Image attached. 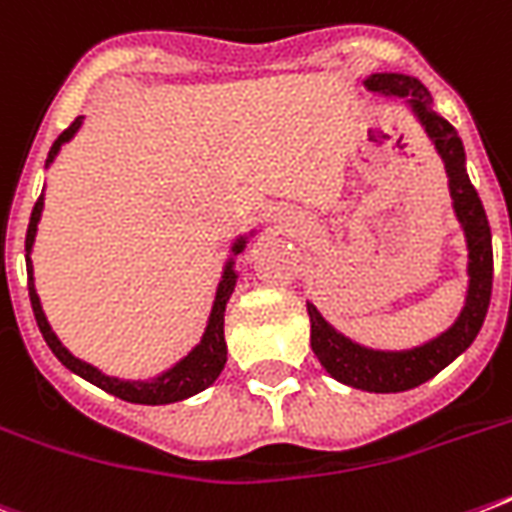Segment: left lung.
I'll return each mask as SVG.
<instances>
[{"mask_svg":"<svg viewBox=\"0 0 512 512\" xmlns=\"http://www.w3.org/2000/svg\"><path fill=\"white\" fill-rule=\"evenodd\" d=\"M364 87L382 98H404V106L420 122L425 135L430 138L436 154L444 162L449 177V196L457 215L465 247H468V292L465 305L454 324L441 335L430 337L422 345L406 350H377L366 348L361 342L350 340L337 332L313 303H308L311 316V348L321 366L337 382L366 393H401L412 390L422 382L433 380L441 369L452 364L473 345L481 327H484L489 300H492L494 255H492V228L486 220L484 204L478 199L476 188L470 183L465 170V148L452 124L433 111V98L428 87L406 74H369Z\"/></svg>","mask_w":512,"mask_h":512,"instance_id":"left-lung-1","label":"left lung"}]
</instances>
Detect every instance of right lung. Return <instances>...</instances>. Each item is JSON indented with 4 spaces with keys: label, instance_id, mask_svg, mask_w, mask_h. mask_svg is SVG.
<instances>
[{
    "label": "right lung",
    "instance_id": "obj_1",
    "mask_svg": "<svg viewBox=\"0 0 512 512\" xmlns=\"http://www.w3.org/2000/svg\"><path fill=\"white\" fill-rule=\"evenodd\" d=\"M84 116H76V122L63 130L58 135V140L52 143L50 154H47V162H44V170L55 162V156L60 154V148L66 146L68 140L74 138L79 127H82ZM44 209V191L42 196L36 199L34 212H31V220H28L26 231V271H28V297H31V308H34L36 324H39V332H42L44 342L50 345V350L55 353L60 364L71 369L74 374H79L82 380L98 385L100 390H106L111 396L122 398V401H130V404H175V401H183V398H191L196 393H201L204 388H209L212 382L220 377L225 361H228V345H225L223 324H225V305L231 300L233 289H236V281H239V273H236V257L244 252V247L249 244V239L255 236V228L249 233H239L236 239L231 241V255L223 265V276H220V284L215 289V300H212V311H209L207 327H204V335L201 340L193 345L188 353H185L177 364H172L170 369H164L156 377H148V380H122V377H111V374L100 372L98 366L87 364L82 358H76L71 350L58 340V335L52 332L50 321L42 311V300L36 295L34 284V263H31V249H34L36 231H39V220H42Z\"/></svg>",
    "mask_w": 512,
    "mask_h": 512
}]
</instances>
